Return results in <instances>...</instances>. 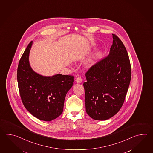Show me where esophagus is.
<instances>
[{
	"label": "esophagus",
	"mask_w": 153,
	"mask_h": 153,
	"mask_svg": "<svg viewBox=\"0 0 153 153\" xmlns=\"http://www.w3.org/2000/svg\"><path fill=\"white\" fill-rule=\"evenodd\" d=\"M76 82L78 83V84H80L82 82V79L80 77H78L76 78Z\"/></svg>",
	"instance_id": "obj_1"
}]
</instances>
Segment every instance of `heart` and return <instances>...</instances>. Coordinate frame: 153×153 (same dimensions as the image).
Instances as JSON below:
<instances>
[{
	"mask_svg": "<svg viewBox=\"0 0 153 153\" xmlns=\"http://www.w3.org/2000/svg\"><path fill=\"white\" fill-rule=\"evenodd\" d=\"M100 53H98L96 55V57H95V59H98L99 57H100ZM91 65H92V64L91 65H89V66L90 67H91Z\"/></svg>",
	"mask_w": 153,
	"mask_h": 153,
	"instance_id": "b5f03b06",
	"label": "heart"
}]
</instances>
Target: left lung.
I'll return each instance as SVG.
<instances>
[{"mask_svg": "<svg viewBox=\"0 0 153 153\" xmlns=\"http://www.w3.org/2000/svg\"><path fill=\"white\" fill-rule=\"evenodd\" d=\"M112 35L109 54L88 69L83 84L86 111L96 120H107L120 111L131 81L127 50L120 39Z\"/></svg>", "mask_w": 153, "mask_h": 153, "instance_id": "obj_1", "label": "left lung"}]
</instances>
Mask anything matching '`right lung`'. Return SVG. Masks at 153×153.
<instances>
[{"mask_svg":"<svg viewBox=\"0 0 153 153\" xmlns=\"http://www.w3.org/2000/svg\"><path fill=\"white\" fill-rule=\"evenodd\" d=\"M33 41L20 59L17 79L20 96L26 109L39 120L50 121L63 110L65 96L73 85L74 77L57 74L43 76L30 67L29 56Z\"/></svg>","mask_w":153,"mask_h":153,"instance_id":"right-lung-1","label":"right lung"}]
</instances>
